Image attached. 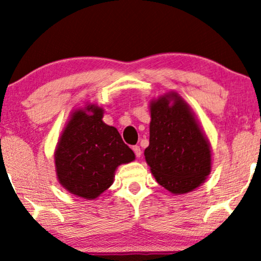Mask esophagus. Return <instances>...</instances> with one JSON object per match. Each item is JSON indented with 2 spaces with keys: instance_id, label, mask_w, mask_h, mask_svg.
Instances as JSON below:
<instances>
[{
  "instance_id": "1",
  "label": "esophagus",
  "mask_w": 261,
  "mask_h": 261,
  "mask_svg": "<svg viewBox=\"0 0 261 261\" xmlns=\"http://www.w3.org/2000/svg\"><path fill=\"white\" fill-rule=\"evenodd\" d=\"M133 150H134V153H135V155H136L137 158H140V156H141L142 151H141V148H140V146H134V147H133Z\"/></svg>"
}]
</instances>
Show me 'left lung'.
I'll list each match as a JSON object with an SVG mask.
<instances>
[{
	"label": "left lung",
	"instance_id": "1",
	"mask_svg": "<svg viewBox=\"0 0 261 261\" xmlns=\"http://www.w3.org/2000/svg\"><path fill=\"white\" fill-rule=\"evenodd\" d=\"M169 96L151 103L144 156L160 186L173 194H186L211 172V149L186 102L173 92Z\"/></svg>",
	"mask_w": 261,
	"mask_h": 261
}]
</instances>
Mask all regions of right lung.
I'll list each match as a JSON object with an SVG mask.
<instances>
[{"instance_id":"add662e5","label":"right lung","mask_w":261,"mask_h":261,"mask_svg":"<svg viewBox=\"0 0 261 261\" xmlns=\"http://www.w3.org/2000/svg\"><path fill=\"white\" fill-rule=\"evenodd\" d=\"M91 114L75 111L55 151L59 180L74 195L92 200L113 183L120 164L135 159L118 130L102 121L101 108L89 106Z\"/></svg>"}]
</instances>
